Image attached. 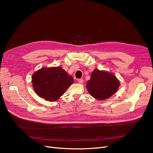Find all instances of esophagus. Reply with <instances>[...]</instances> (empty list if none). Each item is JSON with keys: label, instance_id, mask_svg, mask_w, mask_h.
I'll return each instance as SVG.
<instances>
[{"label": "esophagus", "instance_id": "esophagus-1", "mask_svg": "<svg viewBox=\"0 0 153 153\" xmlns=\"http://www.w3.org/2000/svg\"><path fill=\"white\" fill-rule=\"evenodd\" d=\"M77 81L79 84H82L84 82V80L82 79H79L77 80Z\"/></svg>", "mask_w": 153, "mask_h": 153}]
</instances>
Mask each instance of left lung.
<instances>
[{
    "mask_svg": "<svg viewBox=\"0 0 153 153\" xmlns=\"http://www.w3.org/2000/svg\"><path fill=\"white\" fill-rule=\"evenodd\" d=\"M120 82L110 72L95 69L87 82V89L96 99L105 100L113 95L118 89Z\"/></svg>",
    "mask_w": 153,
    "mask_h": 153,
    "instance_id": "1",
    "label": "left lung"
}]
</instances>
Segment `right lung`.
<instances>
[{"label":"right lung","instance_id":"1","mask_svg":"<svg viewBox=\"0 0 153 153\" xmlns=\"http://www.w3.org/2000/svg\"><path fill=\"white\" fill-rule=\"evenodd\" d=\"M73 81V77L61 67H43L31 77L33 89L37 95L50 102L58 100Z\"/></svg>","mask_w":153,"mask_h":153}]
</instances>
